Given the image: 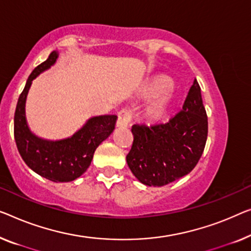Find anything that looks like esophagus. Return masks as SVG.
<instances>
[{
    "instance_id": "esophagus-1",
    "label": "esophagus",
    "mask_w": 251,
    "mask_h": 251,
    "mask_svg": "<svg viewBox=\"0 0 251 251\" xmlns=\"http://www.w3.org/2000/svg\"><path fill=\"white\" fill-rule=\"evenodd\" d=\"M132 121V114L129 113V110L127 109H122L118 113V119H117V127H124L128 126V124Z\"/></svg>"
}]
</instances>
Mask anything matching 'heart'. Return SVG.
Returning a JSON list of instances; mask_svg holds the SVG:
<instances>
[{
  "label": "heart",
  "mask_w": 251,
  "mask_h": 251,
  "mask_svg": "<svg viewBox=\"0 0 251 251\" xmlns=\"http://www.w3.org/2000/svg\"><path fill=\"white\" fill-rule=\"evenodd\" d=\"M145 93L148 96L158 93L155 101L149 108V114L153 118H162L169 109V104L173 98V84L163 77H156L154 81L151 82V84H149Z\"/></svg>",
  "instance_id": "b5f03b06"
}]
</instances>
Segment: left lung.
<instances>
[{
    "mask_svg": "<svg viewBox=\"0 0 251 251\" xmlns=\"http://www.w3.org/2000/svg\"><path fill=\"white\" fill-rule=\"evenodd\" d=\"M207 115L197 80L182 109L169 122L132 126L134 141L126 156L133 175L147 186L161 187L192 171L207 140Z\"/></svg>",
    "mask_w": 251,
    "mask_h": 251,
    "instance_id": "obj_1",
    "label": "left lung"
}]
</instances>
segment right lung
I'll return each instance as SVG.
<instances>
[{
	"label": "right lung",
	"mask_w": 251,
	"mask_h": 251,
	"mask_svg": "<svg viewBox=\"0 0 251 251\" xmlns=\"http://www.w3.org/2000/svg\"><path fill=\"white\" fill-rule=\"evenodd\" d=\"M57 57V51H51L29 75L14 113V140L21 158L32 171L54 182H69L87 171L96 149L115 129L117 116L90 118L77 132L64 140L50 141L35 135L25 119V99L32 80L54 65Z\"/></svg>",
	"instance_id": "obj_1"
}]
</instances>
